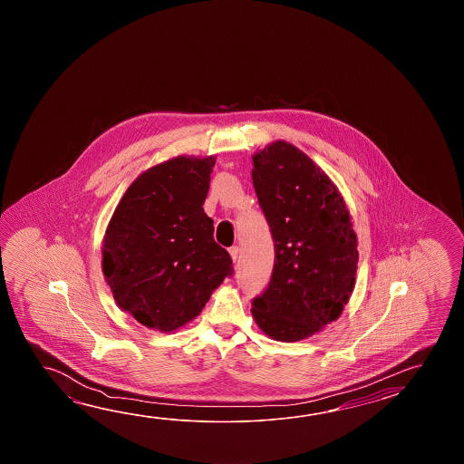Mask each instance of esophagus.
Segmentation results:
<instances>
[{
  "label": "esophagus",
  "mask_w": 464,
  "mask_h": 464,
  "mask_svg": "<svg viewBox=\"0 0 464 464\" xmlns=\"http://www.w3.org/2000/svg\"><path fill=\"white\" fill-rule=\"evenodd\" d=\"M228 254H230V256H232V260L236 262L237 256H238V246H230V248H228Z\"/></svg>",
  "instance_id": "1"
}]
</instances>
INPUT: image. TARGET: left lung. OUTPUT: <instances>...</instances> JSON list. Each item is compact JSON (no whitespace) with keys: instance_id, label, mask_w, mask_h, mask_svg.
<instances>
[{"instance_id":"1","label":"left lung","mask_w":464,"mask_h":464,"mask_svg":"<svg viewBox=\"0 0 464 464\" xmlns=\"http://www.w3.org/2000/svg\"><path fill=\"white\" fill-rule=\"evenodd\" d=\"M252 180L276 260L252 315L266 335L296 342L336 320L355 285L356 236L345 202L302 150L274 142L254 158Z\"/></svg>"}]
</instances>
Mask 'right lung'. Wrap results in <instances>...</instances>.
<instances>
[{
    "label": "right lung",
    "mask_w": 464,
    "mask_h": 464,
    "mask_svg": "<svg viewBox=\"0 0 464 464\" xmlns=\"http://www.w3.org/2000/svg\"><path fill=\"white\" fill-rule=\"evenodd\" d=\"M214 164V158H176L149 169L109 222L102 272L118 305L148 328L186 325L234 274L202 208Z\"/></svg>",
    "instance_id": "1"
}]
</instances>
